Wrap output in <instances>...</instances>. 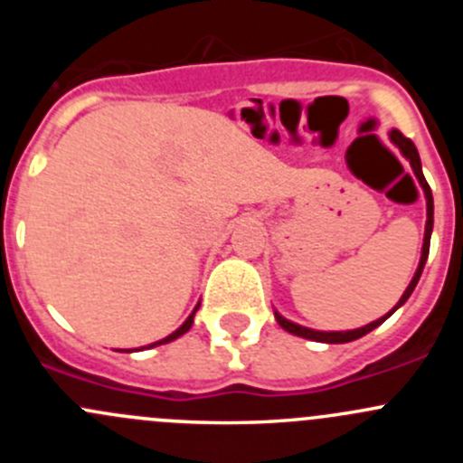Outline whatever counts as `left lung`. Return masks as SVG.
Returning a JSON list of instances; mask_svg holds the SVG:
<instances>
[{"instance_id": "left-lung-1", "label": "left lung", "mask_w": 463, "mask_h": 463, "mask_svg": "<svg viewBox=\"0 0 463 463\" xmlns=\"http://www.w3.org/2000/svg\"><path fill=\"white\" fill-rule=\"evenodd\" d=\"M390 138H392V141H394L396 147H399L401 152H403V156L408 158V161H410V165H412V170H414V175H417L419 184H421V185H423V190H426V202H428V222H426V237H423L421 261H419V269H417V273H414L412 282H410V287L405 288V293H403V296H401L399 305H396L394 309L390 311V314H387V316H383V318H378L376 322H370V325L361 326V329H354V331H314V329H307V326H300V325H296V322H291V320L282 318V316H279V314H275V320H278V322H279V326H282V329H287L288 334H296V335H300V338L318 340V343H331V345H334V343H352V340L361 338V335L370 334L372 329H376V326L381 325L383 320H387V318H390V316L394 314V311L399 309V307L403 305L405 300H408V298H410V293L414 291V287H417L419 278H421V273H423V266H426L428 253H430V232H432V213H434V205H432V193H430V185H428L426 176H423V172H421V158H419V152H417V147H414V143L410 141L408 137H403V134H401L399 129H392Z\"/></svg>"}]
</instances>
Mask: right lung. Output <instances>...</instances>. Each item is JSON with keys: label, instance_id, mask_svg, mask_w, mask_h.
Wrapping results in <instances>:
<instances>
[{"label": "right lung", "instance_id": "obj_1", "mask_svg": "<svg viewBox=\"0 0 463 463\" xmlns=\"http://www.w3.org/2000/svg\"><path fill=\"white\" fill-rule=\"evenodd\" d=\"M194 311H197V309H194ZM194 311H193V314H190V318H188V320H185V322H184V325H181V326H179V329H176V331H172V334H170V335H167V338L158 340V343H152V345H149V347H156V345H165V343H170V340H176V338H179V335H184V334H185V331H188V329H190V326H193V322H194Z\"/></svg>", "mask_w": 463, "mask_h": 463}]
</instances>
